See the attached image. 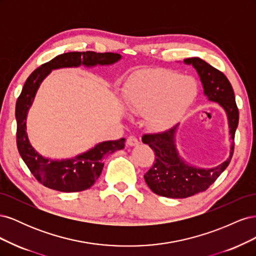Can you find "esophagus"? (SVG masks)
Instances as JSON below:
<instances>
[{"instance_id":"esophagus-1","label":"esophagus","mask_w":256,"mask_h":256,"mask_svg":"<svg viewBox=\"0 0 256 256\" xmlns=\"http://www.w3.org/2000/svg\"><path fill=\"white\" fill-rule=\"evenodd\" d=\"M127 145L128 146H136V145H138V138H136V136H128V138H127Z\"/></svg>"}]
</instances>
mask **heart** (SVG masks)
Returning <instances> with one entry per match:
<instances>
[{
	"label": "heart",
	"instance_id": "obj_1",
	"mask_svg": "<svg viewBox=\"0 0 256 256\" xmlns=\"http://www.w3.org/2000/svg\"><path fill=\"white\" fill-rule=\"evenodd\" d=\"M198 83L189 76L171 70H156L140 76L126 85L124 98L136 114L146 115L156 132L172 129L194 102Z\"/></svg>",
	"mask_w": 256,
	"mask_h": 256
}]
</instances>
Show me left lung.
Returning <instances> with one entry per match:
<instances>
[{"label":"left lung","instance_id":"left-lung-1","mask_svg":"<svg viewBox=\"0 0 256 256\" xmlns=\"http://www.w3.org/2000/svg\"><path fill=\"white\" fill-rule=\"evenodd\" d=\"M184 63L191 65L196 70L204 90V96L209 102L218 104L226 112L232 144L230 156L226 161L214 168H203L188 164L178 152L175 138L178 124L164 134L143 136V143L148 144L156 154V161L144 174V180L154 193L171 198L194 196L205 191L228 168L233 156L235 131L239 120L234 90L226 76L202 58H186Z\"/></svg>","mask_w":256,"mask_h":256}]
</instances>
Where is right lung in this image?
Instances as JSON below:
<instances>
[{"label": "right lung", "mask_w": 256, "mask_h": 256, "mask_svg": "<svg viewBox=\"0 0 256 256\" xmlns=\"http://www.w3.org/2000/svg\"><path fill=\"white\" fill-rule=\"evenodd\" d=\"M120 60L122 56L118 53L68 52L42 64L26 79L17 100L14 114L17 120V146L20 156L30 171L44 187L60 192H78L90 189L102 172L104 157L122 150L125 147V138L100 142L88 150L68 159L53 160L42 156L30 144L26 132L28 113L42 82L52 70L56 69L109 66Z\"/></svg>", "instance_id": "add662e5"}]
</instances>
